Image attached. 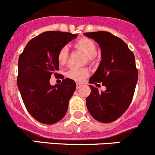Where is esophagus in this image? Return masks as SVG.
Here are the masks:
<instances>
[{
	"label": "esophagus",
	"instance_id": "1",
	"mask_svg": "<svg viewBox=\"0 0 155 155\" xmlns=\"http://www.w3.org/2000/svg\"><path fill=\"white\" fill-rule=\"evenodd\" d=\"M82 85V83H79V82H76V88H79Z\"/></svg>",
	"mask_w": 155,
	"mask_h": 155
}]
</instances>
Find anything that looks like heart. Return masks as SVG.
<instances>
[{"label": "heart", "instance_id": "obj_1", "mask_svg": "<svg viewBox=\"0 0 155 155\" xmlns=\"http://www.w3.org/2000/svg\"><path fill=\"white\" fill-rule=\"evenodd\" d=\"M74 47L85 55V61L94 64L97 61V45L94 40L87 37H82L74 43ZM68 58V49L67 46H63L59 49L57 59L60 65L67 63ZM90 71L86 68H71L66 73L68 79L77 82H82L89 76Z\"/></svg>", "mask_w": 155, "mask_h": 155}]
</instances>
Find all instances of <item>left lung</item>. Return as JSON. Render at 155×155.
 <instances>
[{
    "label": "left lung",
    "mask_w": 155,
    "mask_h": 155,
    "mask_svg": "<svg viewBox=\"0 0 155 155\" xmlns=\"http://www.w3.org/2000/svg\"><path fill=\"white\" fill-rule=\"evenodd\" d=\"M84 34L99 44L102 58L89 82L97 85L101 83L107 87L105 91L99 92L97 87L89 85L87 110L100 122H112L125 112L132 102L138 80L135 57L121 39L108 31Z\"/></svg>",
    "instance_id": "obj_1"
}]
</instances>
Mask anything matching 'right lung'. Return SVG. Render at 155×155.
I'll list each match as a JSON object with an SVG mask.
<instances>
[{"label": "right lung", "mask_w": 155, "mask_h": 155, "mask_svg": "<svg viewBox=\"0 0 155 155\" xmlns=\"http://www.w3.org/2000/svg\"><path fill=\"white\" fill-rule=\"evenodd\" d=\"M76 37L68 32H43L31 39L19 55L17 85L28 112L39 122L57 123L68 111L76 82L57 73V54L61 48ZM51 74L63 79L60 85H50Z\"/></svg>", "instance_id": "right-lung-1"}]
</instances>
